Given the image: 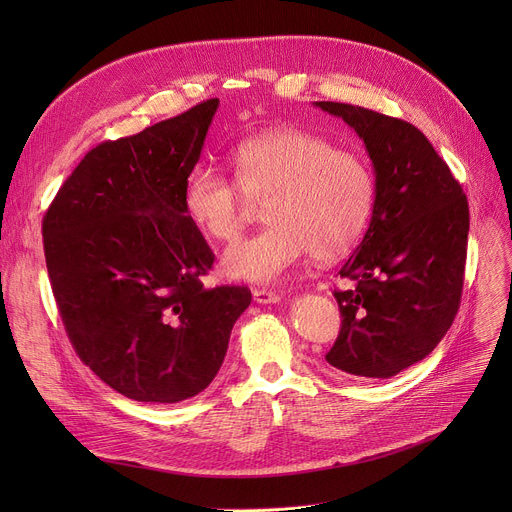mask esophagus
I'll list each match as a JSON object with an SVG mask.
<instances>
[{
	"mask_svg": "<svg viewBox=\"0 0 512 512\" xmlns=\"http://www.w3.org/2000/svg\"><path fill=\"white\" fill-rule=\"evenodd\" d=\"M253 299L257 301V303H263V305H274V303H280V294L278 292H274V290H267V288H255L253 290Z\"/></svg>",
	"mask_w": 512,
	"mask_h": 512,
	"instance_id": "obj_1",
	"label": "esophagus"
}]
</instances>
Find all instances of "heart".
<instances>
[{
	"instance_id": "b5f03b06",
	"label": "heart",
	"mask_w": 512,
	"mask_h": 512,
	"mask_svg": "<svg viewBox=\"0 0 512 512\" xmlns=\"http://www.w3.org/2000/svg\"><path fill=\"white\" fill-rule=\"evenodd\" d=\"M236 178L199 164L188 170L182 209L205 236L230 242L245 228L253 199L270 226L238 240L222 257L232 280L274 284L311 251L332 261L359 245L375 207V174L355 149L303 128H276L232 151Z\"/></svg>"
}]
</instances>
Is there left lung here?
<instances>
[{
  "label": "left lung",
  "mask_w": 512,
  "mask_h": 512,
  "mask_svg": "<svg viewBox=\"0 0 512 512\" xmlns=\"http://www.w3.org/2000/svg\"><path fill=\"white\" fill-rule=\"evenodd\" d=\"M365 143L375 174L369 228L334 290L340 334L326 361L386 380L425 359L452 326L465 280L469 203L446 161L413 124L365 107L315 101Z\"/></svg>",
  "instance_id": "obj_1"
}]
</instances>
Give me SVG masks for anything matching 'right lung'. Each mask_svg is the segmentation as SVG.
Segmentation results:
<instances>
[{"instance_id": "1", "label": "right lung", "mask_w": 512, "mask_h": 512, "mask_svg": "<svg viewBox=\"0 0 512 512\" xmlns=\"http://www.w3.org/2000/svg\"><path fill=\"white\" fill-rule=\"evenodd\" d=\"M218 105L97 145L43 215L47 274L76 355L139 402L203 392L251 305L247 286H203L215 257L182 209Z\"/></svg>"}]
</instances>
